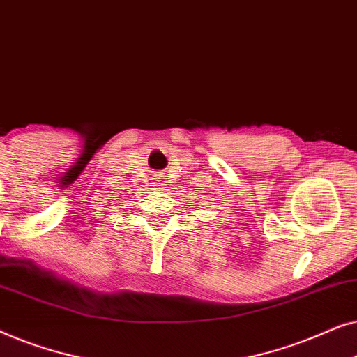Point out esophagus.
Instances as JSON below:
<instances>
[{"label": "esophagus", "instance_id": "1", "mask_svg": "<svg viewBox=\"0 0 357 357\" xmlns=\"http://www.w3.org/2000/svg\"><path fill=\"white\" fill-rule=\"evenodd\" d=\"M158 178H159V180H155V187L164 188L165 185H167V180H165V178L162 177V174H158Z\"/></svg>", "mask_w": 357, "mask_h": 357}]
</instances>
